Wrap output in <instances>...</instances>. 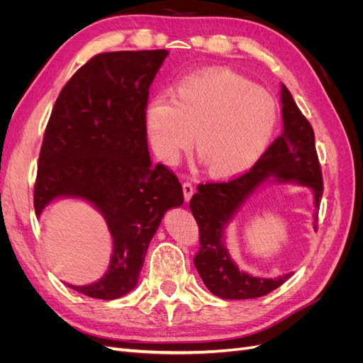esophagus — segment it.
I'll return each mask as SVG.
<instances>
[{
  "mask_svg": "<svg viewBox=\"0 0 363 363\" xmlns=\"http://www.w3.org/2000/svg\"><path fill=\"white\" fill-rule=\"evenodd\" d=\"M194 184L191 182H184L183 183V195H184V200L189 201L191 196L194 195Z\"/></svg>",
  "mask_w": 363,
  "mask_h": 363,
  "instance_id": "34e87169",
  "label": "esophagus"
}]
</instances>
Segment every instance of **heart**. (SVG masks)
I'll list each match as a JSON object with an SVG mask.
<instances>
[{"label":"heart","mask_w":363,"mask_h":363,"mask_svg":"<svg viewBox=\"0 0 363 363\" xmlns=\"http://www.w3.org/2000/svg\"><path fill=\"white\" fill-rule=\"evenodd\" d=\"M144 121L159 159L177 162L195 133L196 155L207 171L228 177L248 169L265 151L277 106L245 77L216 69L182 80L172 95L150 98Z\"/></svg>","instance_id":"b5f03b06"}]
</instances>
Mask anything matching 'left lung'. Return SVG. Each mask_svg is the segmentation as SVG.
I'll return each instance as SVG.
<instances>
[{"label":"left lung","mask_w":363,"mask_h":363,"mask_svg":"<svg viewBox=\"0 0 363 363\" xmlns=\"http://www.w3.org/2000/svg\"><path fill=\"white\" fill-rule=\"evenodd\" d=\"M283 131L250 171L227 182H207L196 186L189 201L200 230V248L194 257L207 289L225 300L257 298L277 289L292 274L277 279H257L239 271L224 247L223 230L248 195L269 175L281 182H296L315 194V230L323 196V172L315 147V133L309 121L295 104L286 86L281 87Z\"/></svg>","instance_id":"obj_1"}]
</instances>
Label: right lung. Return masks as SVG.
Listing matches in <instances>:
<instances>
[{"instance_id": "right-lung-1", "label": "right lung", "mask_w": 363, "mask_h": 363, "mask_svg": "<svg viewBox=\"0 0 363 363\" xmlns=\"http://www.w3.org/2000/svg\"><path fill=\"white\" fill-rule=\"evenodd\" d=\"M167 50L101 52L60 91L43 135L35 211L59 196H79L106 218L113 238L108 269L87 286L92 298L115 300L136 286L163 213L183 204L182 184L163 163H151L145 106Z\"/></svg>"}]
</instances>
